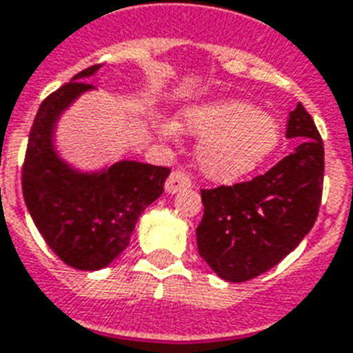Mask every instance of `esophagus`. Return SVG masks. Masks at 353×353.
Segmentation results:
<instances>
[{"label":"esophagus","instance_id":"obj_1","mask_svg":"<svg viewBox=\"0 0 353 353\" xmlns=\"http://www.w3.org/2000/svg\"><path fill=\"white\" fill-rule=\"evenodd\" d=\"M188 187H192V181H190V179H188V177L179 170L172 172L165 183V188L168 194H176V192H179V190Z\"/></svg>","mask_w":353,"mask_h":353}]
</instances>
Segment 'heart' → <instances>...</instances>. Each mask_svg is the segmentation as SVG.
<instances>
[{
  "label": "heart",
  "mask_w": 353,
  "mask_h": 353,
  "mask_svg": "<svg viewBox=\"0 0 353 353\" xmlns=\"http://www.w3.org/2000/svg\"><path fill=\"white\" fill-rule=\"evenodd\" d=\"M181 125L201 139L196 157L200 170L212 181L231 183L259 170L281 144L278 120L257 105L239 99L187 109ZM161 131L172 139L179 133V125L163 122Z\"/></svg>",
  "instance_id": "heart-1"
}]
</instances>
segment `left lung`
Returning <instances> with one entry per match:
<instances>
[{
    "label": "left lung",
    "instance_id": "8db88e82",
    "mask_svg": "<svg viewBox=\"0 0 353 353\" xmlns=\"http://www.w3.org/2000/svg\"><path fill=\"white\" fill-rule=\"evenodd\" d=\"M287 139L300 144L263 176L201 188L198 252L225 281L242 283L270 270L302 242L319 216L324 144L302 103L290 111Z\"/></svg>",
    "mask_w": 353,
    "mask_h": 353
}]
</instances>
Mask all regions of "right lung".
<instances>
[{
	"mask_svg": "<svg viewBox=\"0 0 353 353\" xmlns=\"http://www.w3.org/2000/svg\"><path fill=\"white\" fill-rule=\"evenodd\" d=\"M94 64L51 92L34 117L21 168V190L37 230L57 257L79 270H99L129 244L144 209L163 194L170 168L120 161L83 174L59 159L53 129L61 112L92 85Z\"/></svg>",
	"mask_w": 353,
	"mask_h": 353,
	"instance_id": "obj_1",
	"label": "right lung"
}]
</instances>
